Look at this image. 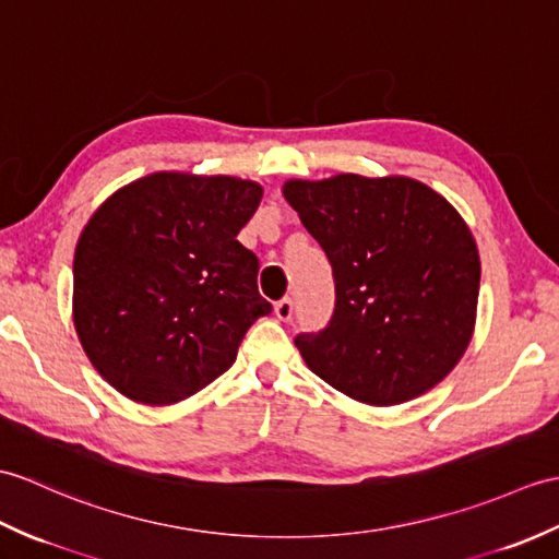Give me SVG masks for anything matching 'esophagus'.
Wrapping results in <instances>:
<instances>
[{
	"label": "esophagus",
	"mask_w": 559,
	"mask_h": 559,
	"mask_svg": "<svg viewBox=\"0 0 559 559\" xmlns=\"http://www.w3.org/2000/svg\"><path fill=\"white\" fill-rule=\"evenodd\" d=\"M274 311H276V317L281 321H290L293 319V300H290V297H283V300H278Z\"/></svg>",
	"instance_id": "34e87169"
}]
</instances>
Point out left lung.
<instances>
[{
    "label": "left lung",
    "instance_id": "obj_1",
    "mask_svg": "<svg viewBox=\"0 0 559 559\" xmlns=\"http://www.w3.org/2000/svg\"><path fill=\"white\" fill-rule=\"evenodd\" d=\"M283 198L326 252L333 319L295 338L335 391L393 407L457 367L476 326L481 259L443 194L407 176L290 178Z\"/></svg>",
    "mask_w": 559,
    "mask_h": 559
}]
</instances>
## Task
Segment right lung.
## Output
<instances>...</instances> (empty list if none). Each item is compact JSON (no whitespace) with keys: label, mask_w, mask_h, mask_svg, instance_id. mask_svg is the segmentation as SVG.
Returning a JSON list of instances; mask_svg holds the SVG:
<instances>
[{"label":"right lung","mask_w":559,"mask_h":559,"mask_svg":"<svg viewBox=\"0 0 559 559\" xmlns=\"http://www.w3.org/2000/svg\"><path fill=\"white\" fill-rule=\"evenodd\" d=\"M264 188L236 176L157 171L90 216L73 257V326L128 400L166 407L228 371L271 305L238 242Z\"/></svg>","instance_id":"add662e5"}]
</instances>
